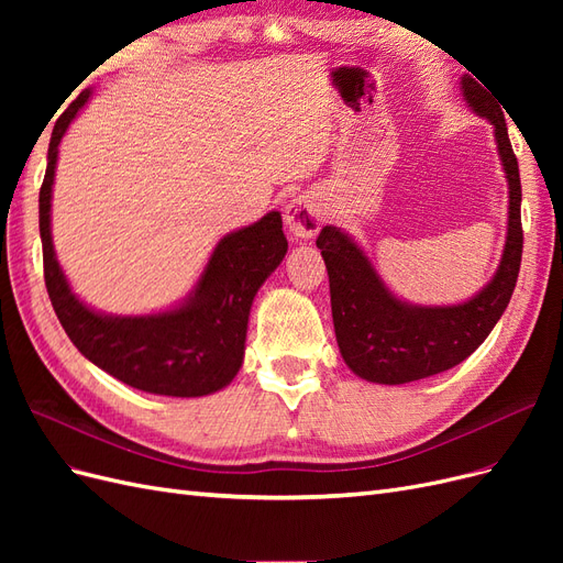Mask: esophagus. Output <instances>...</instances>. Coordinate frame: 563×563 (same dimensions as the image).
<instances>
[{"label": "esophagus", "mask_w": 563, "mask_h": 563, "mask_svg": "<svg viewBox=\"0 0 563 563\" xmlns=\"http://www.w3.org/2000/svg\"><path fill=\"white\" fill-rule=\"evenodd\" d=\"M284 220L296 240H312L323 223V203L319 195L302 192L294 197L284 209Z\"/></svg>", "instance_id": "1"}]
</instances>
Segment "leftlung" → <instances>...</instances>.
Returning a JSON list of instances; mask_svg holds the SVG:
<instances>
[{
  "mask_svg": "<svg viewBox=\"0 0 563 563\" xmlns=\"http://www.w3.org/2000/svg\"><path fill=\"white\" fill-rule=\"evenodd\" d=\"M460 89L467 106L493 126L509 190L503 258L482 291L457 305L406 302L389 291L368 255L347 232L327 225L317 236V249H321L329 269L340 354L350 371L368 383L404 385L465 362L496 327L517 286L523 249L521 180L505 114L493 103V93L470 75L460 77Z\"/></svg>",
  "mask_w": 563,
  "mask_h": 563,
  "instance_id": "1",
  "label": "left lung"
}]
</instances>
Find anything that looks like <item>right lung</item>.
<instances>
[{"instance_id":"obj_1","label":"right lung","mask_w":563,"mask_h":563,"mask_svg":"<svg viewBox=\"0 0 563 563\" xmlns=\"http://www.w3.org/2000/svg\"><path fill=\"white\" fill-rule=\"evenodd\" d=\"M89 96L91 91L84 89L56 122L40 190L44 282L51 305L75 347L117 380L164 397L213 395L240 373L253 298L286 255L282 213L269 211L258 223L225 234L192 291L172 310L122 317L89 308L67 284L51 236L58 145Z\"/></svg>"}]
</instances>
